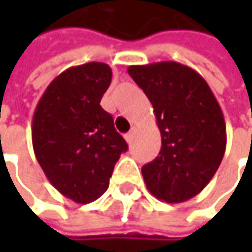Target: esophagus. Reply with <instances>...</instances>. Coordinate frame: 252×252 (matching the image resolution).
<instances>
[{"label":"esophagus","instance_id":"esophagus-1","mask_svg":"<svg viewBox=\"0 0 252 252\" xmlns=\"http://www.w3.org/2000/svg\"><path fill=\"white\" fill-rule=\"evenodd\" d=\"M134 134H136V129L133 127V129H131V130L129 131L126 136H125V139H126V141H127L129 144H131V143H133V140H134Z\"/></svg>","mask_w":252,"mask_h":252}]
</instances>
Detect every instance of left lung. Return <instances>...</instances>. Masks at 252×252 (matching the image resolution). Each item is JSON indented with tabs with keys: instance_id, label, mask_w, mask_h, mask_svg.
<instances>
[{
	"instance_id": "obj_1",
	"label": "left lung",
	"mask_w": 252,
	"mask_h": 252,
	"mask_svg": "<svg viewBox=\"0 0 252 252\" xmlns=\"http://www.w3.org/2000/svg\"><path fill=\"white\" fill-rule=\"evenodd\" d=\"M127 73L150 99L161 133L158 157L143 165L151 195L167 203L196 196L226 151V123L205 78L177 62L130 65Z\"/></svg>"
}]
</instances>
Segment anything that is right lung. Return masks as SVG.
Listing matches in <instances>:
<instances>
[{"label": "right lung", "instance_id": "add662e5", "mask_svg": "<svg viewBox=\"0 0 252 252\" xmlns=\"http://www.w3.org/2000/svg\"><path fill=\"white\" fill-rule=\"evenodd\" d=\"M112 70L99 62L70 67L47 85L32 119V144L46 178L75 203H91L109 178L127 143L99 102Z\"/></svg>", "mask_w": 252, "mask_h": 252}]
</instances>
